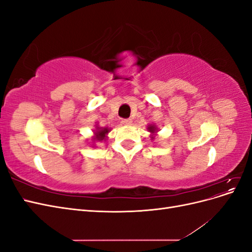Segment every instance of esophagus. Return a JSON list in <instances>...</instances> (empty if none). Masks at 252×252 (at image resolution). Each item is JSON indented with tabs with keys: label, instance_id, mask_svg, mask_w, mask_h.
Segmentation results:
<instances>
[{
	"label": "esophagus",
	"instance_id": "esophagus-1",
	"mask_svg": "<svg viewBox=\"0 0 252 252\" xmlns=\"http://www.w3.org/2000/svg\"><path fill=\"white\" fill-rule=\"evenodd\" d=\"M122 124L125 125V126L131 125V124H132V120H131V119H124V120H122Z\"/></svg>",
	"mask_w": 252,
	"mask_h": 252
}]
</instances>
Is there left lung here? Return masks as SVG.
I'll use <instances>...</instances> for the list:
<instances>
[{
  "label": "left lung",
  "mask_w": 252,
  "mask_h": 252,
  "mask_svg": "<svg viewBox=\"0 0 252 252\" xmlns=\"http://www.w3.org/2000/svg\"><path fill=\"white\" fill-rule=\"evenodd\" d=\"M147 130L150 132V133H152V135L150 136V138L154 140L155 139V133L158 131V128L156 127V125H148V127H147Z\"/></svg>",
  "instance_id": "8db88e82"
}]
</instances>
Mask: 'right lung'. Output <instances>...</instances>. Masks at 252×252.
I'll list each match as a JSON object with an SVG mask.
<instances>
[{"mask_svg": "<svg viewBox=\"0 0 252 252\" xmlns=\"http://www.w3.org/2000/svg\"><path fill=\"white\" fill-rule=\"evenodd\" d=\"M109 132V128L107 127H96L95 132H94V140L102 142V141H106V138H107V133Z\"/></svg>", "mask_w": 252, "mask_h": 252, "instance_id": "obj_1", "label": "right lung"}]
</instances>
